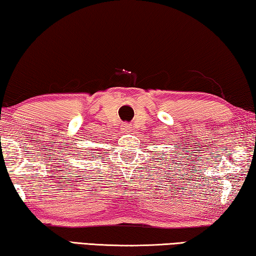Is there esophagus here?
I'll use <instances>...</instances> for the list:
<instances>
[{
	"label": "esophagus",
	"instance_id": "obj_1",
	"mask_svg": "<svg viewBox=\"0 0 256 256\" xmlns=\"http://www.w3.org/2000/svg\"><path fill=\"white\" fill-rule=\"evenodd\" d=\"M124 129H127V130H129V128H130V126H129L128 124H124Z\"/></svg>",
	"mask_w": 256,
	"mask_h": 256
}]
</instances>
